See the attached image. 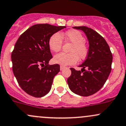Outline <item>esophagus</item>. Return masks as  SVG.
<instances>
[{
  "label": "esophagus",
  "instance_id": "1",
  "mask_svg": "<svg viewBox=\"0 0 126 126\" xmlns=\"http://www.w3.org/2000/svg\"><path fill=\"white\" fill-rule=\"evenodd\" d=\"M64 68V66H62V65H61L60 67V69L61 71H62V70H63Z\"/></svg>",
  "mask_w": 126,
  "mask_h": 126
}]
</instances>
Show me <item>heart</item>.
<instances>
[{
	"mask_svg": "<svg viewBox=\"0 0 126 126\" xmlns=\"http://www.w3.org/2000/svg\"><path fill=\"white\" fill-rule=\"evenodd\" d=\"M71 43L69 52L70 53H60L55 55L54 60L55 63L63 66L74 64L79 59L84 60L87 57L89 48L86 45V39L83 34L77 30H69L64 33L56 32L53 34L48 41L49 47L53 52H59L63 45V40Z\"/></svg>",
	"mask_w": 126,
	"mask_h": 126,
	"instance_id": "heart-1",
	"label": "heart"
}]
</instances>
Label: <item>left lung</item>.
I'll return each mask as SVG.
<instances>
[{"instance_id": "obj_1", "label": "left lung", "mask_w": 126, "mask_h": 126, "mask_svg": "<svg viewBox=\"0 0 126 126\" xmlns=\"http://www.w3.org/2000/svg\"><path fill=\"white\" fill-rule=\"evenodd\" d=\"M83 31L89 43L86 59L80 66L81 71L71 67L67 81L76 94L87 96L94 94L104 86L112 69V54L105 39L97 32L86 26H74Z\"/></svg>"}]
</instances>
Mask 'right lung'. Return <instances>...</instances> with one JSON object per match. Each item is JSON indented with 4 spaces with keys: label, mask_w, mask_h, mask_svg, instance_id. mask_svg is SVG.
<instances>
[{
    "label": "right lung",
    "mask_w": 126,
    "mask_h": 126,
    "mask_svg": "<svg viewBox=\"0 0 126 126\" xmlns=\"http://www.w3.org/2000/svg\"><path fill=\"white\" fill-rule=\"evenodd\" d=\"M64 28L47 23L34 25L17 40L11 53L13 73L20 86L28 94L42 97L51 90L60 65H48L52 58L48 41L53 34Z\"/></svg>",
    "instance_id": "add662e5"
}]
</instances>
